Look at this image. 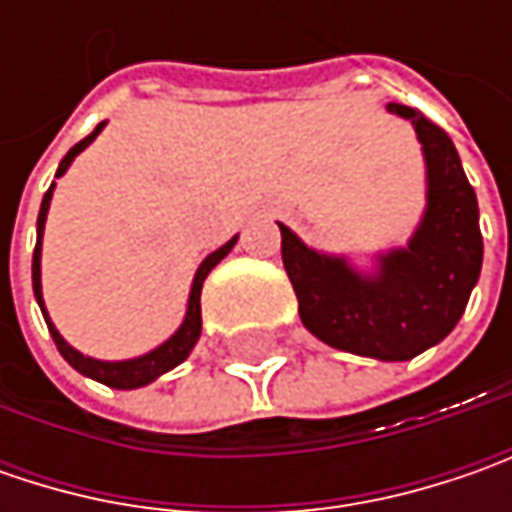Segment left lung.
Segmentation results:
<instances>
[{
    "mask_svg": "<svg viewBox=\"0 0 512 512\" xmlns=\"http://www.w3.org/2000/svg\"><path fill=\"white\" fill-rule=\"evenodd\" d=\"M387 110L413 125L427 173V205L407 245L376 253L364 270L347 256L307 247L282 222L279 230L302 325L344 353L407 362L459 325L482 273L484 245L476 190L453 139L419 110L396 102Z\"/></svg>",
    "mask_w": 512,
    "mask_h": 512,
    "instance_id": "1",
    "label": "left lung"
}]
</instances>
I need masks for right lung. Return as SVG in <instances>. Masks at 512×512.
Returning <instances> with one entry per match:
<instances>
[{
    "label": "right lung",
    "instance_id": "1",
    "mask_svg": "<svg viewBox=\"0 0 512 512\" xmlns=\"http://www.w3.org/2000/svg\"><path fill=\"white\" fill-rule=\"evenodd\" d=\"M105 125H108V122H99L90 136H85L79 145H73V148L68 150V156L59 162L56 179L68 173L70 162H73L82 150L88 148L90 142L102 133ZM53 187H56V182L48 187V193H45V199H42V207H39V219H36V250H33V296H36V302H39V307H42V316H45V322H48V330H50V336H53V342H56V347H59V353L65 356V362H68L73 370H79L82 376L93 379V382L108 384V387H116V390H136V387H145V384L156 382L162 373H168V370H173L176 364L185 362L187 356H190V350H193L196 342H199V336H202V285H205L207 273L219 265L230 250H233V245H236V239H239V236H233L227 245H222L219 250H213L205 262L199 265L196 276H193V285H190V296H187L185 319H182V325L176 327V333H173L170 339H165L159 347H153V350H148V353L136 356V359H122V362L93 359V356L79 353L73 344H68L65 339H62V333L56 330L53 322H50L48 307H45V299H42V236H45V222H48Z\"/></svg>",
    "mask_w": 512,
    "mask_h": 512
}]
</instances>
